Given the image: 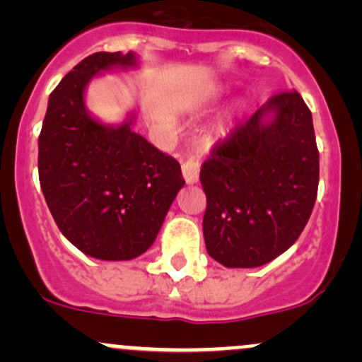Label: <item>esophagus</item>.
Masks as SVG:
<instances>
[{
	"label": "esophagus",
	"instance_id": "obj_1",
	"mask_svg": "<svg viewBox=\"0 0 362 362\" xmlns=\"http://www.w3.org/2000/svg\"><path fill=\"white\" fill-rule=\"evenodd\" d=\"M199 172H201V165H199V161L194 160L192 156L187 158L184 163H182V175H184L185 182L189 185L197 184Z\"/></svg>",
	"mask_w": 362,
	"mask_h": 362
}]
</instances>
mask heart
Returning <instances> with one entry per match:
<instances>
[{
    "label": "heart",
    "instance_id": "heart-1",
    "mask_svg": "<svg viewBox=\"0 0 362 362\" xmlns=\"http://www.w3.org/2000/svg\"><path fill=\"white\" fill-rule=\"evenodd\" d=\"M218 100H221V95H219V93H216L214 97H213V100H211V105H214V103H218ZM238 114H242V109H240L238 112H236V114H235V117H238Z\"/></svg>",
    "mask_w": 362,
    "mask_h": 362
}]
</instances>
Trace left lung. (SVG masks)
I'll return each instance as SVG.
<instances>
[{"mask_svg": "<svg viewBox=\"0 0 362 362\" xmlns=\"http://www.w3.org/2000/svg\"><path fill=\"white\" fill-rule=\"evenodd\" d=\"M318 173L310 109L296 90L276 95L202 165L207 253L230 269L284 253L308 223Z\"/></svg>", "mask_w": 362, "mask_h": 362, "instance_id": "1", "label": "left lung"}]
</instances>
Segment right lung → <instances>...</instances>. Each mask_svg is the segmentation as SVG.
Instances as JSON below:
<instances>
[{"label":"right lung","instance_id":"add662e5","mask_svg":"<svg viewBox=\"0 0 362 362\" xmlns=\"http://www.w3.org/2000/svg\"><path fill=\"white\" fill-rule=\"evenodd\" d=\"M134 52H95L49 97L39 136L40 189L61 233L85 255L131 260L155 243L178 190L180 165L134 132L138 112L103 124L86 109L95 76L138 68Z\"/></svg>","mask_w":362,"mask_h":362}]
</instances>
